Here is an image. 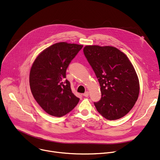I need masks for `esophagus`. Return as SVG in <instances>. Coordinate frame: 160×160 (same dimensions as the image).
Returning a JSON list of instances; mask_svg holds the SVG:
<instances>
[{
    "instance_id": "esophagus-1",
    "label": "esophagus",
    "mask_w": 160,
    "mask_h": 160,
    "mask_svg": "<svg viewBox=\"0 0 160 160\" xmlns=\"http://www.w3.org/2000/svg\"><path fill=\"white\" fill-rule=\"evenodd\" d=\"M83 96H84V97H88L89 96V92L88 91H86V92H85L83 94Z\"/></svg>"
}]
</instances>
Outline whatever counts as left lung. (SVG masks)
Segmentation results:
<instances>
[{
    "instance_id": "obj_1",
    "label": "left lung",
    "mask_w": 160,
    "mask_h": 160,
    "mask_svg": "<svg viewBox=\"0 0 160 160\" xmlns=\"http://www.w3.org/2000/svg\"><path fill=\"white\" fill-rule=\"evenodd\" d=\"M83 53L98 78L101 98L94 102L108 120L127 115L138 98L139 82L132 63L121 50L111 46L88 45Z\"/></svg>"
}]
</instances>
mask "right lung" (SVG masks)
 <instances>
[{
  "mask_svg": "<svg viewBox=\"0 0 160 160\" xmlns=\"http://www.w3.org/2000/svg\"><path fill=\"white\" fill-rule=\"evenodd\" d=\"M82 47L65 42L57 43L41 52L33 63L29 78L32 93L50 115L62 117L79 102L65 78L67 67Z\"/></svg>",
  "mask_w": 160,
  "mask_h": 160,
  "instance_id": "obj_1",
  "label": "right lung"
}]
</instances>
